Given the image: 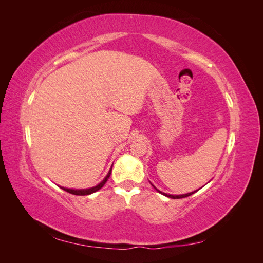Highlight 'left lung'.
<instances>
[{
	"mask_svg": "<svg viewBox=\"0 0 263 263\" xmlns=\"http://www.w3.org/2000/svg\"><path fill=\"white\" fill-rule=\"evenodd\" d=\"M154 186V185H153ZM155 187V186H154ZM156 189V187H155ZM159 193H161V194H163L164 196H168V197H170V198H183V197H186V196H190V195H192V194H194L196 191H194V192H191V193H187V194H182V195H171V194H166V193H163V192H161V191H159L158 189H156Z\"/></svg>",
	"mask_w": 263,
	"mask_h": 263,
	"instance_id": "obj_1",
	"label": "left lung"
}]
</instances>
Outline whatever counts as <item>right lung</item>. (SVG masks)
Segmentation results:
<instances>
[{
  "label": "right lung",
  "mask_w": 263,
  "mask_h": 263,
  "mask_svg": "<svg viewBox=\"0 0 263 263\" xmlns=\"http://www.w3.org/2000/svg\"><path fill=\"white\" fill-rule=\"evenodd\" d=\"M110 172H112V168H110V170L108 171L107 176L104 178V180H103L101 183H99L97 186H93V187H90V189H83V190H73V189H66V187H61V189L65 190L66 192H69V193L74 194V195H89V194L97 192V191H99L101 187H103V185H104L106 181L108 180V178L110 176Z\"/></svg>",
  "instance_id": "add662e5"
}]
</instances>
